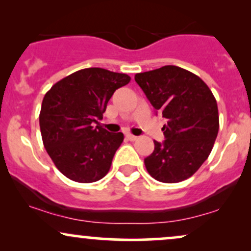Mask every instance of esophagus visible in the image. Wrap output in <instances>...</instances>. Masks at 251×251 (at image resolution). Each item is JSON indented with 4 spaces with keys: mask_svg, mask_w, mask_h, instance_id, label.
Masks as SVG:
<instances>
[{
    "mask_svg": "<svg viewBox=\"0 0 251 251\" xmlns=\"http://www.w3.org/2000/svg\"><path fill=\"white\" fill-rule=\"evenodd\" d=\"M126 138H127L129 142H135V140L138 139V137H135V135H133V134H127L126 135Z\"/></svg>",
    "mask_w": 251,
    "mask_h": 251,
    "instance_id": "1",
    "label": "esophagus"
}]
</instances>
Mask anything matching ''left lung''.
I'll use <instances>...</instances> for the list:
<instances>
[{"label": "left lung", "instance_id": "8db88e82", "mask_svg": "<svg viewBox=\"0 0 251 251\" xmlns=\"http://www.w3.org/2000/svg\"><path fill=\"white\" fill-rule=\"evenodd\" d=\"M134 80L168 120L162 128L165 140H154V151L144 159L146 170L162 183L188 179L208 159L217 138L214 94L200 76L177 66L138 73Z\"/></svg>", "mask_w": 251, "mask_h": 251}]
</instances>
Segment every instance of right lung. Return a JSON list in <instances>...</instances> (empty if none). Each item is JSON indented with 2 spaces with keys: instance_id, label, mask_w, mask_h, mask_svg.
Segmentation results:
<instances>
[{
  "instance_id": "obj_1",
  "label": "right lung",
  "mask_w": 251,
  "mask_h": 251,
  "mask_svg": "<svg viewBox=\"0 0 251 251\" xmlns=\"http://www.w3.org/2000/svg\"><path fill=\"white\" fill-rule=\"evenodd\" d=\"M127 74L103 68L74 72L51 86L42 100L40 129L46 151L63 176L77 183L105 177L124 140L98 124L116 89L127 85Z\"/></svg>"
}]
</instances>
